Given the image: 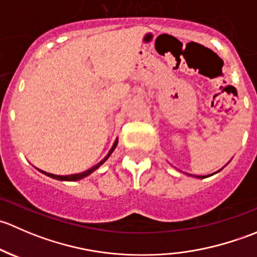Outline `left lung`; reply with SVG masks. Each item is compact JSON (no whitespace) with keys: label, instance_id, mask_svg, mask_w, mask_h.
Returning a JSON list of instances; mask_svg holds the SVG:
<instances>
[{"label":"left lung","instance_id":"1","mask_svg":"<svg viewBox=\"0 0 257 257\" xmlns=\"http://www.w3.org/2000/svg\"><path fill=\"white\" fill-rule=\"evenodd\" d=\"M221 170V169H220ZM220 170H217V172H220ZM216 172V173H217ZM216 173H212V174H216ZM190 177H195V178H199V179H204V178H208L209 175H203V177H199V175H190Z\"/></svg>","mask_w":257,"mask_h":257}]
</instances>
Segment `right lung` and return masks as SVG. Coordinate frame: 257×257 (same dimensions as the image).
Here are the masks:
<instances>
[{
  "mask_svg": "<svg viewBox=\"0 0 257 257\" xmlns=\"http://www.w3.org/2000/svg\"><path fill=\"white\" fill-rule=\"evenodd\" d=\"M116 145H118V138L115 139V142H114V143H113L112 148H110V150H109V152H108V154L105 155V157L103 158V159L100 160L99 163H97V164H95V165H93V167H92V168H89V169L84 170V172H82V173H77V174H69V175H57V174H52V173H47V172H45V170H41V169H38V168H36V169H38V170H40L41 173H43V174H45V175H47V177H49V178L57 179V180H62V181H77V180H80V179H83V178L88 177V175H90V174H92L93 172H95V170H97L98 168L100 167V165H103V164H104V163L107 162V160H108V158H109L110 155H112V153L114 152V149H115V148H116Z\"/></svg>",
  "mask_w": 257,
  "mask_h": 257,
  "instance_id": "right-lung-1",
  "label": "right lung"
}]
</instances>
